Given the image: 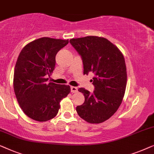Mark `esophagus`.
Here are the masks:
<instances>
[{"label":"esophagus","mask_w":154,"mask_h":154,"mask_svg":"<svg viewBox=\"0 0 154 154\" xmlns=\"http://www.w3.org/2000/svg\"><path fill=\"white\" fill-rule=\"evenodd\" d=\"M70 89H71V92L76 93V92H77L78 88H77V87H75V86H71Z\"/></svg>","instance_id":"esophagus-1"}]
</instances>
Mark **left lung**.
Listing matches in <instances>:
<instances>
[{
  "label": "left lung",
  "mask_w": 154,
  "mask_h": 154,
  "mask_svg": "<svg viewBox=\"0 0 154 154\" xmlns=\"http://www.w3.org/2000/svg\"><path fill=\"white\" fill-rule=\"evenodd\" d=\"M70 44L81 56L84 74L94 73L93 94L84 88L78 91L85 100L77 106V114L91 123L109 119L119 107L125 94L127 72L123 55L117 47L98 36L72 38Z\"/></svg>",
  "instance_id": "obj_1"
}]
</instances>
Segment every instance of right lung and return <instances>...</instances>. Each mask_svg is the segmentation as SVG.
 <instances>
[{"mask_svg": "<svg viewBox=\"0 0 154 154\" xmlns=\"http://www.w3.org/2000/svg\"><path fill=\"white\" fill-rule=\"evenodd\" d=\"M68 42L44 37L29 43L19 54L14 91L21 109L32 119L47 121L55 117L60 100L70 94V86L47 83L54 70L56 54Z\"/></svg>", "mask_w": 154, "mask_h": 154, "instance_id": "add662e5", "label": "right lung"}]
</instances>
